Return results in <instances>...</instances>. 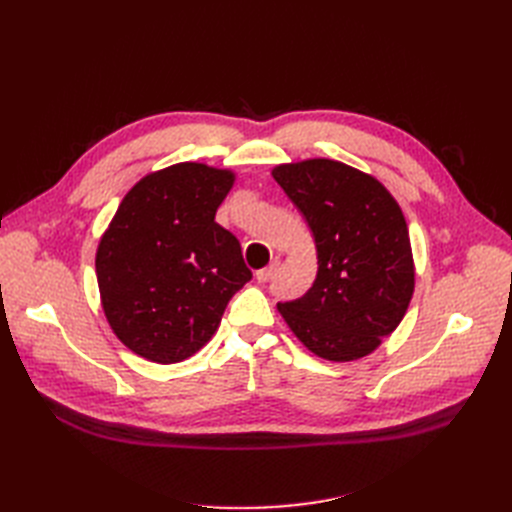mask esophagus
<instances>
[{
  "mask_svg": "<svg viewBox=\"0 0 512 512\" xmlns=\"http://www.w3.org/2000/svg\"><path fill=\"white\" fill-rule=\"evenodd\" d=\"M277 269H280V260H273L269 267L256 271V280H258V282H269L271 277L277 273Z\"/></svg>",
  "mask_w": 512,
  "mask_h": 512,
  "instance_id": "1",
  "label": "esophagus"
}]
</instances>
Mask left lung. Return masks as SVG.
Segmentation results:
<instances>
[{"instance_id":"left-lung-1","label":"left lung","mask_w":512,"mask_h":512,"mask_svg":"<svg viewBox=\"0 0 512 512\" xmlns=\"http://www.w3.org/2000/svg\"><path fill=\"white\" fill-rule=\"evenodd\" d=\"M271 175L303 213L318 254L312 288L277 312L320 359L367 356L399 327L414 292L401 207L376 177L327 158L280 164Z\"/></svg>"}]
</instances>
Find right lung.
<instances>
[{
  "label": "right lung",
  "instance_id": "right-lung-1",
  "mask_svg": "<svg viewBox=\"0 0 512 512\" xmlns=\"http://www.w3.org/2000/svg\"><path fill=\"white\" fill-rule=\"evenodd\" d=\"M232 183V170L198 162L149 173L123 196L98 243L104 316L147 361L190 359L252 280L237 237L215 222Z\"/></svg>",
  "mask_w": 512,
  "mask_h": 512
}]
</instances>
